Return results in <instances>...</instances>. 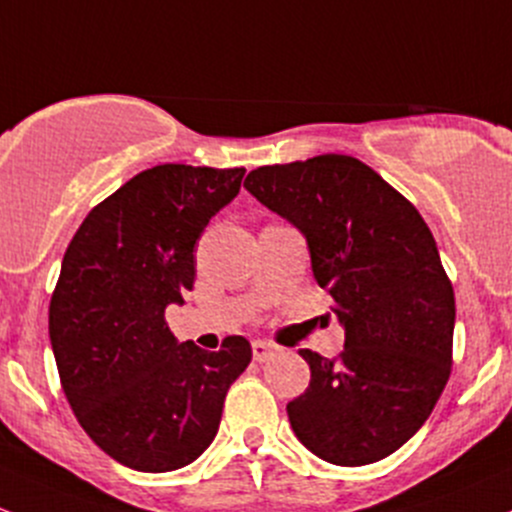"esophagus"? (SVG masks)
<instances>
[{
    "label": "esophagus",
    "mask_w": 512,
    "mask_h": 512,
    "mask_svg": "<svg viewBox=\"0 0 512 512\" xmlns=\"http://www.w3.org/2000/svg\"><path fill=\"white\" fill-rule=\"evenodd\" d=\"M274 353H277V346H272V343L267 341L252 343V355H255L257 363H267V360L274 358Z\"/></svg>",
    "instance_id": "esophagus-1"
}]
</instances>
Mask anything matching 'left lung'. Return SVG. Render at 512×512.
<instances>
[{
	"label": "left lung",
	"mask_w": 512,
	"mask_h": 512,
	"mask_svg": "<svg viewBox=\"0 0 512 512\" xmlns=\"http://www.w3.org/2000/svg\"><path fill=\"white\" fill-rule=\"evenodd\" d=\"M245 188L304 235L346 331L338 360L299 351L311 383L287 405L294 434L328 464L385 459L427 422L451 373L456 306L437 242L405 196L346 154L260 166Z\"/></svg>",
	"instance_id": "8db88e82"
}]
</instances>
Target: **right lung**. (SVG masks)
Listing matches in <instances>:
<instances>
[{"label":"right lung","mask_w":512,"mask_h":512,"mask_svg":"<svg viewBox=\"0 0 512 512\" xmlns=\"http://www.w3.org/2000/svg\"><path fill=\"white\" fill-rule=\"evenodd\" d=\"M242 176L188 164L142 171L88 213L63 255L48 309L63 392L88 437L127 469L196 461L252 360L242 336L211 353L176 341L164 321L193 289L196 240Z\"/></svg>","instance_id":"right-lung-1"}]
</instances>
